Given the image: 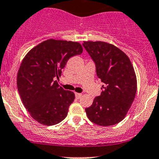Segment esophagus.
I'll return each instance as SVG.
<instances>
[{
  "label": "esophagus",
  "mask_w": 159,
  "mask_h": 159,
  "mask_svg": "<svg viewBox=\"0 0 159 159\" xmlns=\"http://www.w3.org/2000/svg\"><path fill=\"white\" fill-rule=\"evenodd\" d=\"M81 97H82V94H81V93H75V97L77 99H80Z\"/></svg>",
  "instance_id": "obj_1"
}]
</instances>
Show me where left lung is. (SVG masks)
Returning a JSON list of instances; mask_svg holds the SVG:
<instances>
[{"instance_id":"1","label":"left lung","mask_w":159,"mask_h":159,"mask_svg":"<svg viewBox=\"0 0 159 159\" xmlns=\"http://www.w3.org/2000/svg\"><path fill=\"white\" fill-rule=\"evenodd\" d=\"M82 45L103 83L100 95L85 109L87 116L100 126L116 125L125 118L137 92V78L131 62L123 51L110 43L84 41Z\"/></svg>"}]
</instances>
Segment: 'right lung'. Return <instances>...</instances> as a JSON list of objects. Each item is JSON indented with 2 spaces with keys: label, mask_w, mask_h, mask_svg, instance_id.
<instances>
[{
  "label": "right lung",
  "mask_w": 159,
  "mask_h": 159,
  "mask_svg": "<svg viewBox=\"0 0 159 159\" xmlns=\"http://www.w3.org/2000/svg\"><path fill=\"white\" fill-rule=\"evenodd\" d=\"M78 42L47 40L27 53L18 71L17 88L22 103L40 124L51 126L68 115L75 93L59 86L62 69L67 61L82 53Z\"/></svg>",
  "instance_id": "obj_1"
}]
</instances>
